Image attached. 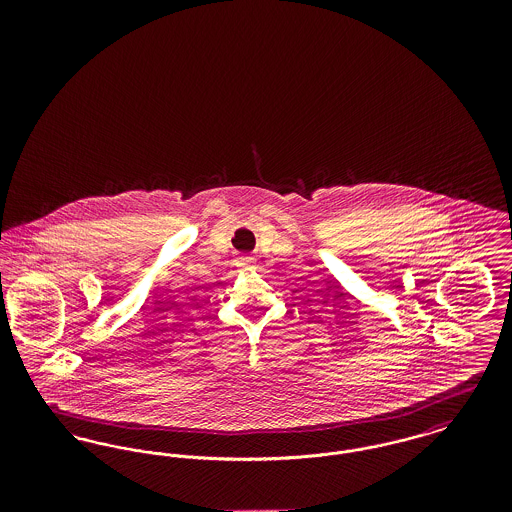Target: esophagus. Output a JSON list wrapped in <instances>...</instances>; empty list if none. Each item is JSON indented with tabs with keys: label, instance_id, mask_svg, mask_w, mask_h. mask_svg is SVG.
Here are the masks:
<instances>
[{
	"label": "esophagus",
	"instance_id": "obj_1",
	"mask_svg": "<svg viewBox=\"0 0 512 512\" xmlns=\"http://www.w3.org/2000/svg\"><path fill=\"white\" fill-rule=\"evenodd\" d=\"M251 263H253V259H251V257H242L238 265H240V267H251Z\"/></svg>",
	"mask_w": 512,
	"mask_h": 512
}]
</instances>
